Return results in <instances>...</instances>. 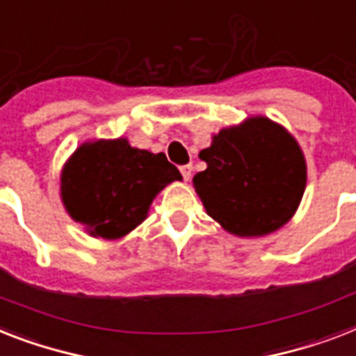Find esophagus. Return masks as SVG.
<instances>
[{
	"label": "esophagus",
	"mask_w": 356,
	"mask_h": 356,
	"mask_svg": "<svg viewBox=\"0 0 356 356\" xmlns=\"http://www.w3.org/2000/svg\"><path fill=\"white\" fill-rule=\"evenodd\" d=\"M192 172H193L192 164H186V166H181V173H183L184 181H190V179H192Z\"/></svg>",
	"instance_id": "esophagus-1"
}]
</instances>
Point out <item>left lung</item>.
I'll list each match as a JSON object with an SVG mask.
<instances>
[{
    "instance_id": "8db88e82",
    "label": "left lung",
    "mask_w": 356,
    "mask_h": 356,
    "mask_svg": "<svg viewBox=\"0 0 356 356\" xmlns=\"http://www.w3.org/2000/svg\"><path fill=\"white\" fill-rule=\"evenodd\" d=\"M207 170L193 188L207 213L239 238H261L291 221L307 183L298 140L270 118L256 115L223 128L199 152Z\"/></svg>"
}]
</instances>
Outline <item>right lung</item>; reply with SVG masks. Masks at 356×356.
Returning <instances> with one entry per match:
<instances>
[{"label": "right lung", "instance_id": "right-lung-1", "mask_svg": "<svg viewBox=\"0 0 356 356\" xmlns=\"http://www.w3.org/2000/svg\"><path fill=\"white\" fill-rule=\"evenodd\" d=\"M183 181L164 153L133 148L128 138L80 144L60 175L65 212L93 238L118 239L148 218L153 199Z\"/></svg>", "mask_w": 356, "mask_h": 356}]
</instances>
